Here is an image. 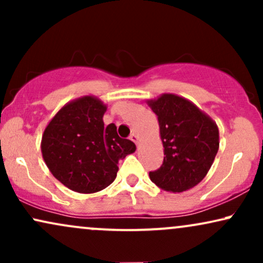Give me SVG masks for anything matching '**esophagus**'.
Masks as SVG:
<instances>
[{
	"label": "esophagus",
	"mask_w": 263,
	"mask_h": 263,
	"mask_svg": "<svg viewBox=\"0 0 263 263\" xmlns=\"http://www.w3.org/2000/svg\"><path fill=\"white\" fill-rule=\"evenodd\" d=\"M129 138H131V141H134L136 144L140 143V137H138V136L136 134H132L131 136H129Z\"/></svg>",
	"instance_id": "1"
}]
</instances>
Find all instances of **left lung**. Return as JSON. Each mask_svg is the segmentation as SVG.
I'll use <instances>...</instances> for the list:
<instances>
[{"label": "left lung", "instance_id": "obj_1", "mask_svg": "<svg viewBox=\"0 0 263 263\" xmlns=\"http://www.w3.org/2000/svg\"><path fill=\"white\" fill-rule=\"evenodd\" d=\"M158 117L164 159L149 172L158 188L182 193L198 185L209 172L219 149V128L213 119L188 99L162 93L147 100Z\"/></svg>", "mask_w": 263, "mask_h": 263}]
</instances>
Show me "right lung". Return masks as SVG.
Listing matches in <instances>:
<instances>
[{"instance_id": "right-lung-1", "label": "right lung", "mask_w": 263, "mask_h": 263, "mask_svg": "<svg viewBox=\"0 0 263 263\" xmlns=\"http://www.w3.org/2000/svg\"><path fill=\"white\" fill-rule=\"evenodd\" d=\"M107 106L92 95L65 104L42 136V156L48 170L66 188L81 194L100 192L116 178L117 163L136 151L132 141L105 127Z\"/></svg>"}]
</instances>
